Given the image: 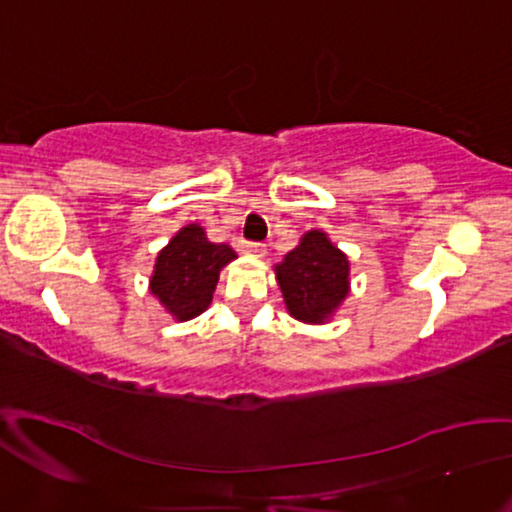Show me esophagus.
<instances>
[{
    "label": "esophagus",
    "mask_w": 512,
    "mask_h": 512,
    "mask_svg": "<svg viewBox=\"0 0 512 512\" xmlns=\"http://www.w3.org/2000/svg\"><path fill=\"white\" fill-rule=\"evenodd\" d=\"M242 251H247V254H251V256H263L265 245L263 242H245V245H242Z\"/></svg>",
    "instance_id": "esophagus-1"
}]
</instances>
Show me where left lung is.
Returning <instances> with one entry per match:
<instances>
[{
  "instance_id": "1",
  "label": "left lung",
  "mask_w": 512,
  "mask_h": 512,
  "mask_svg": "<svg viewBox=\"0 0 512 512\" xmlns=\"http://www.w3.org/2000/svg\"><path fill=\"white\" fill-rule=\"evenodd\" d=\"M350 265L325 233L309 231L277 265V281L290 316L325 322L348 295Z\"/></svg>"
}]
</instances>
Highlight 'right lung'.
<instances>
[{"mask_svg":"<svg viewBox=\"0 0 512 512\" xmlns=\"http://www.w3.org/2000/svg\"><path fill=\"white\" fill-rule=\"evenodd\" d=\"M226 242H210L201 226L180 229L157 254L151 293L176 320H190L208 309L219 270L233 261Z\"/></svg>","mask_w":512,"mask_h":512,"instance_id":"obj_1","label":"right lung"}]
</instances>
